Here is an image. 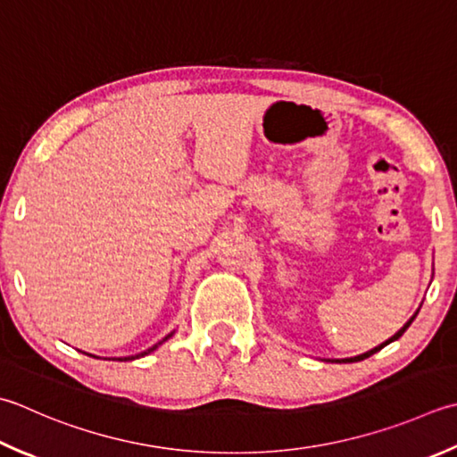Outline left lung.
<instances>
[{"label":"left lung","mask_w":457,"mask_h":457,"mask_svg":"<svg viewBox=\"0 0 457 457\" xmlns=\"http://www.w3.org/2000/svg\"><path fill=\"white\" fill-rule=\"evenodd\" d=\"M420 311V309H418ZM418 311L414 312V317H410V320H408V323L404 325V327H402L400 330H398V333L395 335V337H390L388 338V341L386 343H382V345H378V346H374L372 348V351H369V353H364V354H359V356H353V359H337V361H333V362H359V361H364V359H369V356H372L374 353H378L380 351V348H384V346H386V345H390L392 341H396V338H400L402 335H404V330L410 327V325H412V320L416 319V315H418Z\"/></svg>","instance_id":"8db88e82"}]
</instances>
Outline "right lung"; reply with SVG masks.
I'll return each instance as SVG.
<instances>
[{
    "label": "right lung",
    "mask_w": 457,
    "mask_h": 457,
    "mask_svg": "<svg viewBox=\"0 0 457 457\" xmlns=\"http://www.w3.org/2000/svg\"><path fill=\"white\" fill-rule=\"evenodd\" d=\"M172 335H174V333H170L168 337H164V338H162V341H160V343H156L154 346H152V348H148V351H145V353H140V354H134V356H124V359H119V361H134V359H140V356H146V354H150L152 351H156V348H158L160 345H162L164 341H168V338H170V337H172Z\"/></svg>",
    "instance_id": "obj_1"
}]
</instances>
